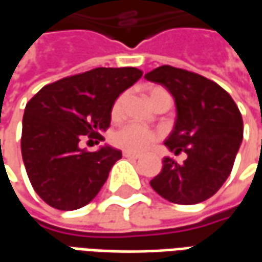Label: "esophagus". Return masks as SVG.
Wrapping results in <instances>:
<instances>
[{
  "instance_id": "obj_1",
  "label": "esophagus",
  "mask_w": 262,
  "mask_h": 262,
  "mask_svg": "<svg viewBox=\"0 0 262 262\" xmlns=\"http://www.w3.org/2000/svg\"><path fill=\"white\" fill-rule=\"evenodd\" d=\"M123 157L126 159H139L140 157V154L139 153H132V151H123Z\"/></svg>"
}]
</instances>
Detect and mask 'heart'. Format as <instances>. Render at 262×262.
<instances>
[{"instance_id": "1", "label": "heart", "mask_w": 262, "mask_h": 262, "mask_svg": "<svg viewBox=\"0 0 262 262\" xmlns=\"http://www.w3.org/2000/svg\"><path fill=\"white\" fill-rule=\"evenodd\" d=\"M161 94H167L164 88L161 86H153L148 90V99L150 102H153L156 98L161 95ZM123 102H125V95H120L116 98V101L112 105L111 109V116L112 119H119L122 115V108H123ZM159 139V133L153 130H148L146 127H142L139 125H127L122 127L119 130H116L112 136V143L114 146L119 148H123L126 151H143L148 148L153 144L156 140Z\"/></svg>"}]
</instances>
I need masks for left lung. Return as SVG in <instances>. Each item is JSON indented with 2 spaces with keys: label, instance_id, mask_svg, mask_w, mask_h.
<instances>
[{
  "label": "left lung",
  "instance_id": "left-lung-1",
  "mask_svg": "<svg viewBox=\"0 0 262 262\" xmlns=\"http://www.w3.org/2000/svg\"><path fill=\"white\" fill-rule=\"evenodd\" d=\"M144 77L172 94L177 122L164 144L176 154L188 156L182 164L165 157L150 185L172 203L203 202L230 176L243 140L242 114L229 92L201 74L160 66Z\"/></svg>",
  "mask_w": 262,
  "mask_h": 262
}]
</instances>
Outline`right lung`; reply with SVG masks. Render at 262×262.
I'll list each match as a JSON object with an SVG mask.
<instances>
[{"instance_id": "1", "label": "right lung", "mask_w": 262, "mask_h": 262, "mask_svg": "<svg viewBox=\"0 0 262 262\" xmlns=\"http://www.w3.org/2000/svg\"><path fill=\"white\" fill-rule=\"evenodd\" d=\"M143 75L136 67H98L45 85L26 103L20 150L35 192L52 208L74 210L97 196L119 150L81 148L103 140L119 94Z\"/></svg>"}]
</instances>
